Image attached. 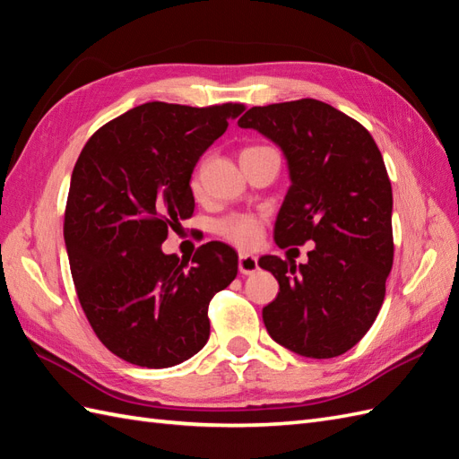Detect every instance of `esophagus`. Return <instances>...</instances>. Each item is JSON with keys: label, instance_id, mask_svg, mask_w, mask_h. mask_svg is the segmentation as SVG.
Returning <instances> with one entry per match:
<instances>
[{"label": "esophagus", "instance_id": "esophagus-1", "mask_svg": "<svg viewBox=\"0 0 459 459\" xmlns=\"http://www.w3.org/2000/svg\"><path fill=\"white\" fill-rule=\"evenodd\" d=\"M238 269L242 275H252L255 273L260 265H257V257L252 254H240L238 255Z\"/></svg>", "mask_w": 459, "mask_h": 459}]
</instances>
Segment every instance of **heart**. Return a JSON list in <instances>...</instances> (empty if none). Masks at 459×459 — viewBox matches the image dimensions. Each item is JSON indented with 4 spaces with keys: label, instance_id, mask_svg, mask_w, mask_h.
<instances>
[{
    "label": "heart",
    "instance_id": "heart-1",
    "mask_svg": "<svg viewBox=\"0 0 459 459\" xmlns=\"http://www.w3.org/2000/svg\"><path fill=\"white\" fill-rule=\"evenodd\" d=\"M265 151H273V149L265 145H252V147H246L240 152V157L255 155V152H265ZM199 180H202V167H197L192 176L194 192L199 190ZM217 234L227 242L238 246V248L248 250V248H254V246L262 238V221L254 215H230L217 222Z\"/></svg>",
    "mask_w": 459,
    "mask_h": 459
}]
</instances>
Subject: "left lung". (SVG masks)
Listing matches in <instances>:
<instances>
[{
	"label": "left lung",
	"mask_w": 459,
	"mask_h": 459,
	"mask_svg": "<svg viewBox=\"0 0 459 459\" xmlns=\"http://www.w3.org/2000/svg\"><path fill=\"white\" fill-rule=\"evenodd\" d=\"M238 126L272 139L289 164L277 246L316 242L307 264L277 255L257 262L279 281L277 299L264 308L267 333L302 357L343 355L378 316L394 264L382 152L367 127L316 99L254 107Z\"/></svg>",
	"instance_id": "obj_1"
}]
</instances>
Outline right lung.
<instances>
[{"label":"right lung","mask_w":459,"mask_h":459,"mask_svg":"<svg viewBox=\"0 0 459 459\" xmlns=\"http://www.w3.org/2000/svg\"><path fill=\"white\" fill-rule=\"evenodd\" d=\"M242 112L234 102H145L102 126L81 151L64 238L81 308L116 357L169 368L207 343L209 302L237 277L238 255L207 242L187 265L160 244L194 213L195 162Z\"/></svg>","instance_id":"add662e5"}]
</instances>
